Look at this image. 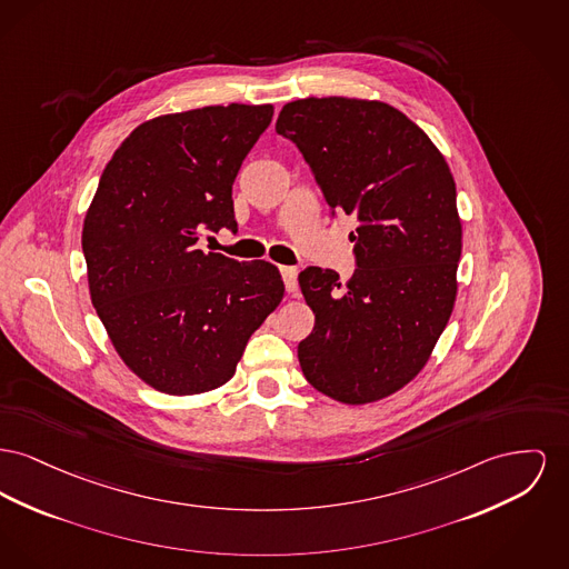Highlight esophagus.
I'll use <instances>...</instances> for the list:
<instances>
[{
	"label": "esophagus",
	"instance_id": "1",
	"mask_svg": "<svg viewBox=\"0 0 569 569\" xmlns=\"http://www.w3.org/2000/svg\"><path fill=\"white\" fill-rule=\"evenodd\" d=\"M281 277H283V281H286L288 295H297V292H299V281H297L299 270L295 267H281Z\"/></svg>",
	"mask_w": 569,
	"mask_h": 569
}]
</instances>
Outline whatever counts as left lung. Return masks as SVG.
Listing matches in <instances>:
<instances>
[{
	"label": "left lung",
	"mask_w": 569,
	"mask_h": 569,
	"mask_svg": "<svg viewBox=\"0 0 569 569\" xmlns=\"http://www.w3.org/2000/svg\"><path fill=\"white\" fill-rule=\"evenodd\" d=\"M292 139L333 210L355 214L357 270L299 274L316 327L299 343L307 382L341 403L382 400L426 368L458 295L462 221L445 157L400 109L327 97L283 104Z\"/></svg>",
	"instance_id": "1"
}]
</instances>
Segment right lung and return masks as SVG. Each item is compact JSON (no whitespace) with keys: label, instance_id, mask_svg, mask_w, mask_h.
Listing matches in <instances>:
<instances>
[{"label":"right lung","instance_id":"add662e5","mask_svg":"<svg viewBox=\"0 0 569 569\" xmlns=\"http://www.w3.org/2000/svg\"><path fill=\"white\" fill-rule=\"evenodd\" d=\"M272 104L201 107L139 124L102 171L81 247L90 299L124 366L168 396L234 376L249 337L283 299L274 264L198 249L234 230L232 184Z\"/></svg>","mask_w":569,"mask_h":569}]
</instances>
